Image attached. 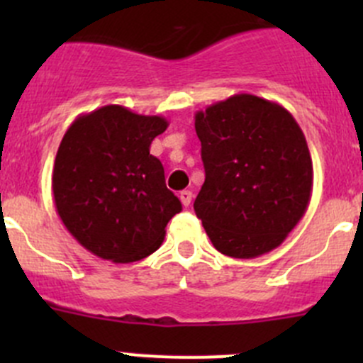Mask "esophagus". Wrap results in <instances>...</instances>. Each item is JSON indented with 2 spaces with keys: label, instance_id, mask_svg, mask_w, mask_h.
Here are the masks:
<instances>
[{
  "label": "esophagus",
  "instance_id": "34e87169",
  "mask_svg": "<svg viewBox=\"0 0 363 363\" xmlns=\"http://www.w3.org/2000/svg\"><path fill=\"white\" fill-rule=\"evenodd\" d=\"M179 199H181V202L184 207H189V203H191V199H193V193L188 191V189H182V191L179 193Z\"/></svg>",
  "mask_w": 363,
  "mask_h": 363
}]
</instances>
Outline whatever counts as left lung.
Instances as JSON below:
<instances>
[{
	"mask_svg": "<svg viewBox=\"0 0 363 363\" xmlns=\"http://www.w3.org/2000/svg\"><path fill=\"white\" fill-rule=\"evenodd\" d=\"M205 181L195 212L219 252L258 258L298 225L313 193V160L283 105L240 93L195 113Z\"/></svg>",
	"mask_w": 363,
	"mask_h": 363,
	"instance_id": "1",
	"label": "left lung"
}]
</instances>
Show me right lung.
Segmentation results:
<instances>
[{"label":"right lung","instance_id":"1","mask_svg":"<svg viewBox=\"0 0 363 363\" xmlns=\"http://www.w3.org/2000/svg\"><path fill=\"white\" fill-rule=\"evenodd\" d=\"M168 121L123 105L80 113L67 130L52 170L56 211L73 239L98 258L131 263L161 246L181 212L149 152Z\"/></svg>","mask_w":363,"mask_h":363}]
</instances>
